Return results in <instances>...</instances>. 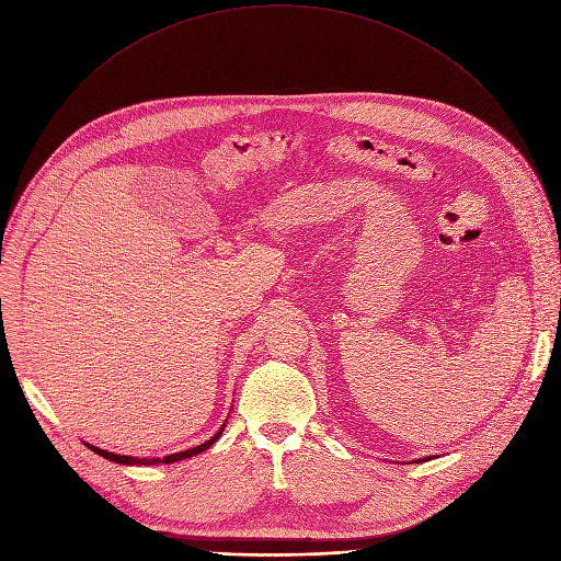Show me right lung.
<instances>
[{
	"label": "right lung",
	"mask_w": 561,
	"mask_h": 561,
	"mask_svg": "<svg viewBox=\"0 0 561 561\" xmlns=\"http://www.w3.org/2000/svg\"><path fill=\"white\" fill-rule=\"evenodd\" d=\"M224 427H226V423L219 427V432H217L210 440L201 443V445H196V447H190V449H183V451H176V454H170V456H163V458H157V456H151V458H138V456H125V454H114V451H107V449H100V447H95V445H91V443H84V445H87L91 451H95V454H100V456H105L107 461H114V463H118V466H159V463H176V461H183V458H190V456H194V454L206 451L210 445H215V443L219 440V436L224 434Z\"/></svg>",
	"instance_id": "right-lung-1"
}]
</instances>
